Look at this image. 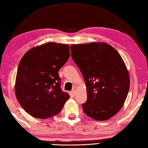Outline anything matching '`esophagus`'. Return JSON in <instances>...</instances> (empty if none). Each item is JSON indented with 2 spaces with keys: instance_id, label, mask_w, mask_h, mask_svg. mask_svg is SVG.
<instances>
[{
  "instance_id": "esophagus-1",
  "label": "esophagus",
  "mask_w": 148,
  "mask_h": 148,
  "mask_svg": "<svg viewBox=\"0 0 148 148\" xmlns=\"http://www.w3.org/2000/svg\"><path fill=\"white\" fill-rule=\"evenodd\" d=\"M72 93L74 94V95H76V87L73 88V89H72Z\"/></svg>"
}]
</instances>
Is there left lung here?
<instances>
[{
    "label": "left lung",
    "mask_w": 148,
    "mask_h": 148,
    "mask_svg": "<svg viewBox=\"0 0 148 148\" xmlns=\"http://www.w3.org/2000/svg\"><path fill=\"white\" fill-rule=\"evenodd\" d=\"M71 51L86 83L84 112L97 121L112 118L123 106L130 88V76L123 60L106 42L72 45Z\"/></svg>",
    "instance_id": "left-lung-1"
}]
</instances>
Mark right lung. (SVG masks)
I'll list each match as a JSON object with an SVG mask.
<instances>
[{
  "mask_svg": "<svg viewBox=\"0 0 148 148\" xmlns=\"http://www.w3.org/2000/svg\"><path fill=\"white\" fill-rule=\"evenodd\" d=\"M69 56V45L51 42L34 47L21 58L16 77L15 95L30 116L47 119L56 115L70 98L61 90L58 74Z\"/></svg>",
  "mask_w": 148,
  "mask_h": 148,
  "instance_id": "1",
  "label": "right lung"
}]
</instances>
